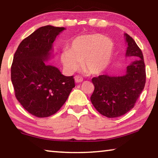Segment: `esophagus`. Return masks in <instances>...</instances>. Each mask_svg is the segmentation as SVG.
<instances>
[{"label": "esophagus", "mask_w": 158, "mask_h": 158, "mask_svg": "<svg viewBox=\"0 0 158 158\" xmlns=\"http://www.w3.org/2000/svg\"><path fill=\"white\" fill-rule=\"evenodd\" d=\"M74 80H75L76 83H80L83 81V77L79 75H77L74 77Z\"/></svg>", "instance_id": "34e87169"}]
</instances>
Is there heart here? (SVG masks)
<instances>
[{
	"label": "heart",
	"instance_id": "1",
	"mask_svg": "<svg viewBox=\"0 0 158 158\" xmlns=\"http://www.w3.org/2000/svg\"><path fill=\"white\" fill-rule=\"evenodd\" d=\"M114 51L113 41L103 35H82L73 40L69 49L62 53L60 59L68 73L77 71L79 68V63H82L85 71L98 74L109 65Z\"/></svg>",
	"mask_w": 158,
	"mask_h": 158
}]
</instances>
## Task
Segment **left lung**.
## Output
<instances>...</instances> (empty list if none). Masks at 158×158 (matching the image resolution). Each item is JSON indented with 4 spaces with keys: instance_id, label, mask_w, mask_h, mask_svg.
<instances>
[{
    "instance_id": "left-lung-1",
    "label": "left lung",
    "mask_w": 158,
    "mask_h": 158,
    "mask_svg": "<svg viewBox=\"0 0 158 158\" xmlns=\"http://www.w3.org/2000/svg\"><path fill=\"white\" fill-rule=\"evenodd\" d=\"M125 37L128 46L125 56L137 57L138 59L127 66L124 75L110 77L102 74L92 79L95 89L90 100L96 110L107 118L121 116L130 111L146 84L142 52L132 37L127 33Z\"/></svg>"
}]
</instances>
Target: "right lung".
I'll use <instances>...</instances> for the list:
<instances>
[{"label": "right lung", "instance_id": "1", "mask_svg": "<svg viewBox=\"0 0 158 158\" xmlns=\"http://www.w3.org/2000/svg\"><path fill=\"white\" fill-rule=\"evenodd\" d=\"M65 29L39 28L21 41L13 58L11 80L15 97L36 117L56 113L75 86L73 76H64L57 68L44 63L50 57L56 37Z\"/></svg>", "mask_w": 158, "mask_h": 158}]
</instances>
